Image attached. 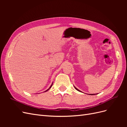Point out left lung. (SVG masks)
<instances>
[{
  "label": "left lung",
  "mask_w": 127,
  "mask_h": 127,
  "mask_svg": "<svg viewBox=\"0 0 127 127\" xmlns=\"http://www.w3.org/2000/svg\"><path fill=\"white\" fill-rule=\"evenodd\" d=\"M74 87H75V89L76 90H77L78 91H79V92H82L81 91H79L78 89H77V88L76 87H75L74 86ZM89 95H95V94H89Z\"/></svg>",
  "instance_id": "1"
}]
</instances>
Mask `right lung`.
<instances>
[{
    "label": "right lung",
    "instance_id": "right-lung-1",
    "mask_svg": "<svg viewBox=\"0 0 127 127\" xmlns=\"http://www.w3.org/2000/svg\"><path fill=\"white\" fill-rule=\"evenodd\" d=\"M52 84H53V83H52V84H51V86H50V87H49V88H48V90H46V91H45V92H47V91H48V90H49V89H50V88H51V87H52Z\"/></svg>",
    "mask_w": 127,
    "mask_h": 127
}]
</instances>
